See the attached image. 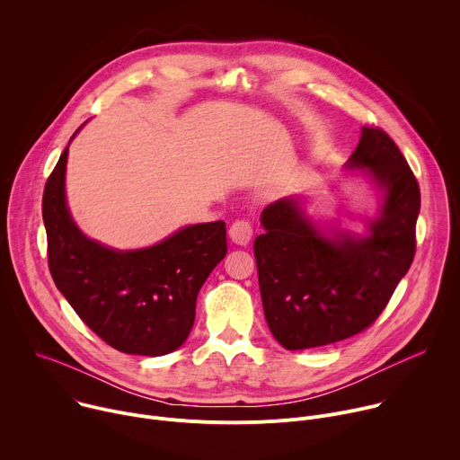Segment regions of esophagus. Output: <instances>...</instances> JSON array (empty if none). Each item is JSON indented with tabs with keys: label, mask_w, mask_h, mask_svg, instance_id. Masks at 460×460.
I'll return each mask as SVG.
<instances>
[{
	"label": "esophagus",
	"mask_w": 460,
	"mask_h": 460,
	"mask_svg": "<svg viewBox=\"0 0 460 460\" xmlns=\"http://www.w3.org/2000/svg\"><path fill=\"white\" fill-rule=\"evenodd\" d=\"M252 236V226L247 220H236L229 227V238L238 245H247Z\"/></svg>",
	"instance_id": "obj_1"
}]
</instances>
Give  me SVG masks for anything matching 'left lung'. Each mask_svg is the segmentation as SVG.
<instances>
[{"label":"left lung","mask_w":460,"mask_h":460,"mask_svg":"<svg viewBox=\"0 0 460 460\" xmlns=\"http://www.w3.org/2000/svg\"><path fill=\"white\" fill-rule=\"evenodd\" d=\"M344 169L358 171L378 194L366 233L316 222L305 196H286L260 215L254 238L261 305L286 349H309L349 339L387 305L415 256L419 183L382 128L362 127Z\"/></svg>","instance_id":"obj_1"}]
</instances>
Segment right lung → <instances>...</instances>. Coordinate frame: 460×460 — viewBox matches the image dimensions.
I'll return each instance as SVG.
<instances>
[{"label": "right lung", "instance_id": "right-lung-1", "mask_svg": "<svg viewBox=\"0 0 460 460\" xmlns=\"http://www.w3.org/2000/svg\"><path fill=\"white\" fill-rule=\"evenodd\" d=\"M67 156L69 147L43 190L49 270L56 288L114 349L144 357L178 349L192 330L200 288L227 252L226 224L185 226L142 249L103 245L73 220L65 196Z\"/></svg>", "mask_w": 460, "mask_h": 460}]
</instances>
